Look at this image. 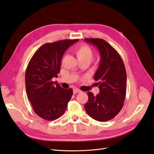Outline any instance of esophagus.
Segmentation results:
<instances>
[{
    "mask_svg": "<svg viewBox=\"0 0 154 154\" xmlns=\"http://www.w3.org/2000/svg\"><path fill=\"white\" fill-rule=\"evenodd\" d=\"M81 91L78 89H73V93L74 94H76V93H81Z\"/></svg>",
    "mask_w": 154,
    "mask_h": 154,
    "instance_id": "obj_1",
    "label": "esophagus"
}]
</instances>
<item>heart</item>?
<instances>
[{"label":"heart","instance_id":"1","mask_svg":"<svg viewBox=\"0 0 154 154\" xmlns=\"http://www.w3.org/2000/svg\"><path fill=\"white\" fill-rule=\"evenodd\" d=\"M74 53L79 61H90L93 56V51L89 45L87 44H81L74 49Z\"/></svg>","mask_w":154,"mask_h":154}]
</instances>
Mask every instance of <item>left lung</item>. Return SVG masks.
I'll use <instances>...</instances> for the list:
<instances>
[{
    "mask_svg": "<svg viewBox=\"0 0 154 154\" xmlns=\"http://www.w3.org/2000/svg\"><path fill=\"white\" fill-rule=\"evenodd\" d=\"M98 48L100 62L94 76L98 81L99 94L88 92L85 109L91 118L106 122L115 117L122 109L126 93V72L124 62L115 49L100 38H85Z\"/></svg>",
    "mask_w": 154,
    "mask_h": 154,
    "instance_id": "left-lung-1",
    "label": "left lung"
}]
</instances>
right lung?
Segmentation results:
<instances>
[{"label": "right lung", "instance_id": "1", "mask_svg": "<svg viewBox=\"0 0 154 154\" xmlns=\"http://www.w3.org/2000/svg\"><path fill=\"white\" fill-rule=\"evenodd\" d=\"M77 41L63 40L45 44L29 61L25 74L27 96L35 113L44 120L60 118L73 95L71 89H63L51 79L57 77L65 51Z\"/></svg>", "mask_w": 154, "mask_h": 154}]
</instances>
